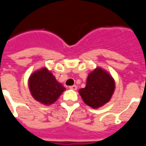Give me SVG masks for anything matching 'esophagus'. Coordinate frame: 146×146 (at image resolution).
I'll return each instance as SVG.
<instances>
[{
	"label": "esophagus",
	"instance_id": "esophagus-1",
	"mask_svg": "<svg viewBox=\"0 0 146 146\" xmlns=\"http://www.w3.org/2000/svg\"><path fill=\"white\" fill-rule=\"evenodd\" d=\"M70 88L72 89V90H73V91H76V89H77V87H76V85H73V86H70Z\"/></svg>",
	"mask_w": 146,
	"mask_h": 146
}]
</instances>
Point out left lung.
<instances>
[{
	"mask_svg": "<svg viewBox=\"0 0 146 146\" xmlns=\"http://www.w3.org/2000/svg\"><path fill=\"white\" fill-rule=\"evenodd\" d=\"M114 90V79L107 71L98 67L89 73L85 88L80 89L79 94L84 103L98 109L110 102Z\"/></svg>",
	"mask_w": 146,
	"mask_h": 146,
	"instance_id": "8db88e82",
	"label": "left lung"
}]
</instances>
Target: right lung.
Instances as JSON below:
<instances>
[{
  "instance_id": "obj_1",
  "label": "right lung",
  "mask_w": 146,
  "mask_h": 146,
  "mask_svg": "<svg viewBox=\"0 0 146 146\" xmlns=\"http://www.w3.org/2000/svg\"><path fill=\"white\" fill-rule=\"evenodd\" d=\"M28 85L33 98L46 106L53 104L66 90L45 67L30 75Z\"/></svg>"
}]
</instances>
